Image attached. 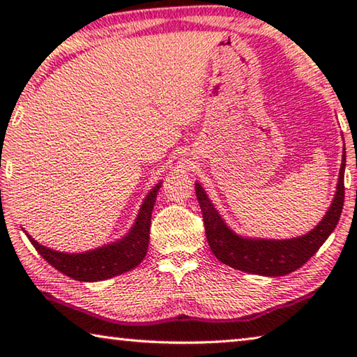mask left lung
<instances>
[{"instance_id":"1","label":"left lung","mask_w":357,"mask_h":357,"mask_svg":"<svg viewBox=\"0 0 357 357\" xmlns=\"http://www.w3.org/2000/svg\"><path fill=\"white\" fill-rule=\"evenodd\" d=\"M345 157L343 153L337 190L328 213L312 231L291 239L245 238L234 233L222 219L219 211L214 208L202 184L197 181V200L203 213L208 244L215 258L233 269L266 277L287 275L304 266L307 259L317 253L329 234L334 231L342 215L343 202H345V184H343Z\"/></svg>"}]
</instances>
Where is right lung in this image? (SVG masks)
I'll return each instance as SVG.
<instances>
[{"label":"right lung","mask_w":357,"mask_h":357,"mask_svg":"<svg viewBox=\"0 0 357 357\" xmlns=\"http://www.w3.org/2000/svg\"><path fill=\"white\" fill-rule=\"evenodd\" d=\"M162 181L159 184H155L153 190L144 197L143 204L137 214L135 223L126 236L118 239L116 243L98 247L94 250L82 253L58 252L39 244L38 241L29 236L25 229L23 231H25L28 239L31 241L34 249L40 253V257L56 271H59V273L70 277V279L80 282H99L112 279L114 275L132 271L146 257L151 214H153V208Z\"/></svg>","instance_id":"right-lung-1"}]
</instances>
